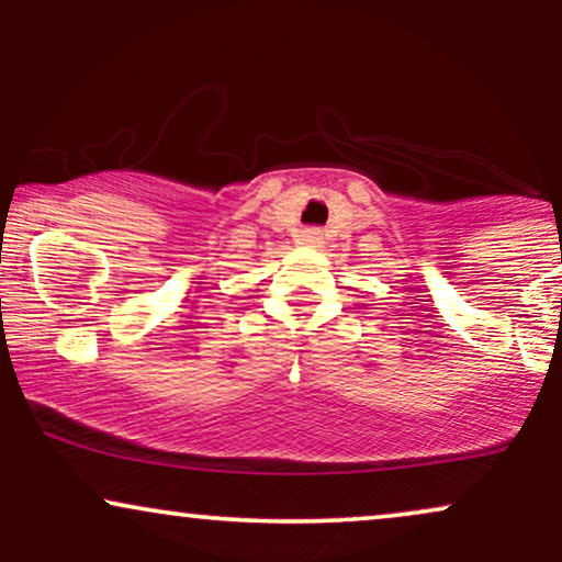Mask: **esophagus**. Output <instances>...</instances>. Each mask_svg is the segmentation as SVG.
I'll return each instance as SVG.
<instances>
[{"label":"esophagus","instance_id":"obj_1","mask_svg":"<svg viewBox=\"0 0 562 562\" xmlns=\"http://www.w3.org/2000/svg\"><path fill=\"white\" fill-rule=\"evenodd\" d=\"M301 243L303 245H319L322 243V232L319 229H303L301 232Z\"/></svg>","mask_w":562,"mask_h":562}]
</instances>
